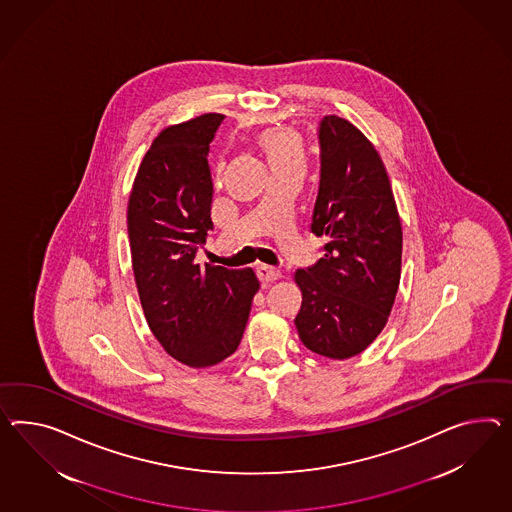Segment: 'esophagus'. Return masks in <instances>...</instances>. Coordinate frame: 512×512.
<instances>
[{
	"label": "esophagus",
	"mask_w": 512,
	"mask_h": 512,
	"mask_svg": "<svg viewBox=\"0 0 512 512\" xmlns=\"http://www.w3.org/2000/svg\"><path fill=\"white\" fill-rule=\"evenodd\" d=\"M258 276H260V280L262 282H275L278 280L282 273H280V269H276V267H271V265H258Z\"/></svg>",
	"instance_id": "obj_1"
}]
</instances>
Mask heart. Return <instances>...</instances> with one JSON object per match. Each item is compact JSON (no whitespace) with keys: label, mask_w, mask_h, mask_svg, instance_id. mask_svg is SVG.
<instances>
[{"label":"heart","mask_w":512,"mask_h":512,"mask_svg":"<svg viewBox=\"0 0 512 512\" xmlns=\"http://www.w3.org/2000/svg\"><path fill=\"white\" fill-rule=\"evenodd\" d=\"M260 145L267 156L271 169L304 165V150L297 135L288 130H267L260 137Z\"/></svg>","instance_id":"b5f03b06"}]
</instances>
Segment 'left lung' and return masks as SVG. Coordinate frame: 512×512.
Returning a JSON list of instances; mask_svg holds the SVG:
<instances>
[{
	"mask_svg": "<svg viewBox=\"0 0 512 512\" xmlns=\"http://www.w3.org/2000/svg\"><path fill=\"white\" fill-rule=\"evenodd\" d=\"M319 191L310 230L325 236L323 258L295 273L302 343L345 360L386 325L401 278L403 232L388 172L375 146L349 120L319 122Z\"/></svg>",
	"mask_w": 512,
	"mask_h": 512,
	"instance_id": "left-lung-1",
	"label": "left lung"
}]
</instances>
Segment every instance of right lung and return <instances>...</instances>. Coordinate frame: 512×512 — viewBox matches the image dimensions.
Returning a JSON list of instances; mask_svg holds the SVG:
<instances>
[{
	"mask_svg": "<svg viewBox=\"0 0 512 512\" xmlns=\"http://www.w3.org/2000/svg\"><path fill=\"white\" fill-rule=\"evenodd\" d=\"M224 115L165 128L141 161L128 204L133 275L148 327L189 367L234 353L260 289L252 269L195 262L211 223L208 152Z\"/></svg>",
	"mask_w": 512,
	"mask_h": 512,
	"instance_id": "right-lung-1",
	"label": "right lung"
}]
</instances>
